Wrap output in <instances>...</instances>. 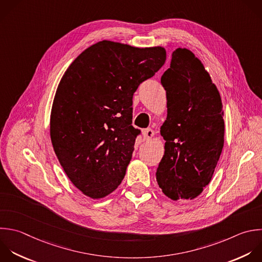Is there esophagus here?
<instances>
[{"label": "esophagus", "mask_w": 262, "mask_h": 262, "mask_svg": "<svg viewBox=\"0 0 262 262\" xmlns=\"http://www.w3.org/2000/svg\"><path fill=\"white\" fill-rule=\"evenodd\" d=\"M152 136H154V130H152V129L148 128V129L143 130V139H144V140H148V139H150Z\"/></svg>", "instance_id": "esophagus-1"}]
</instances>
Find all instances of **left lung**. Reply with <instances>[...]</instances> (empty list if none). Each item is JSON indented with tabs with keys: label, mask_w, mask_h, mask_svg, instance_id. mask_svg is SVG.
Wrapping results in <instances>:
<instances>
[{
	"label": "left lung",
	"mask_w": 262,
	"mask_h": 262,
	"mask_svg": "<svg viewBox=\"0 0 262 262\" xmlns=\"http://www.w3.org/2000/svg\"><path fill=\"white\" fill-rule=\"evenodd\" d=\"M161 84L168 110L161 127L165 154L156 178L168 198L192 200L209 184L223 148L220 94L202 62L187 49L172 53Z\"/></svg>",
	"instance_id": "left-lung-1"
}]
</instances>
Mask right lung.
I'll return each mask as SVG.
<instances>
[{
    "label": "right lung",
    "mask_w": 262,
    "mask_h": 262,
    "mask_svg": "<svg viewBox=\"0 0 262 262\" xmlns=\"http://www.w3.org/2000/svg\"><path fill=\"white\" fill-rule=\"evenodd\" d=\"M165 61L162 47L101 41L64 73L52 105L50 136L64 172L86 195L103 198L122 182L140 134L132 126L133 95Z\"/></svg>",
    "instance_id": "obj_1"
}]
</instances>
